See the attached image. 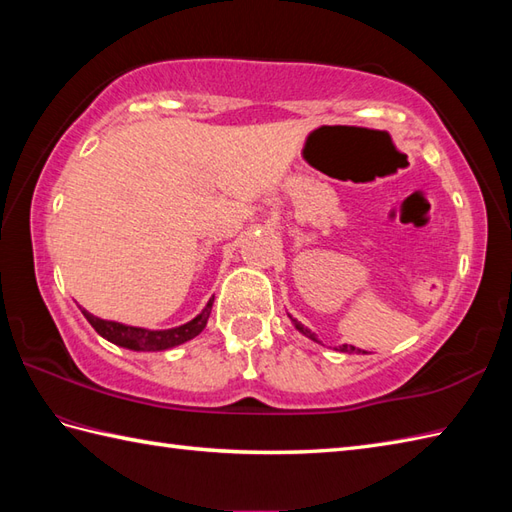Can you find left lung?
Listing matches in <instances>:
<instances>
[{
  "instance_id": "obj_1",
  "label": "left lung",
  "mask_w": 512,
  "mask_h": 512,
  "mask_svg": "<svg viewBox=\"0 0 512 512\" xmlns=\"http://www.w3.org/2000/svg\"><path fill=\"white\" fill-rule=\"evenodd\" d=\"M290 319H292V317H290ZM292 323H295V325H297V330H299V332H303V334H306V336H308V339H312V341H317V336H314V332H310L308 328H303V325H301V323H299L297 319H292ZM339 350H341V352H347V354L361 352V350H356V347H354V345H341V347H339Z\"/></svg>"
}]
</instances>
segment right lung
<instances>
[{
    "mask_svg": "<svg viewBox=\"0 0 512 512\" xmlns=\"http://www.w3.org/2000/svg\"><path fill=\"white\" fill-rule=\"evenodd\" d=\"M211 306H213V299L206 303V308L198 314V317L191 319L189 323L178 325V328H171V330L134 328V325H123L116 321L99 319L83 308H81V312H83V317L90 321L92 328L99 332L103 339L112 341L114 345L127 347V350H134V352H160V350H171V347L195 339V336H198L206 328V321H209V314H211Z\"/></svg>",
    "mask_w": 512,
    "mask_h": 512,
    "instance_id": "obj_1",
    "label": "right lung"
}]
</instances>
